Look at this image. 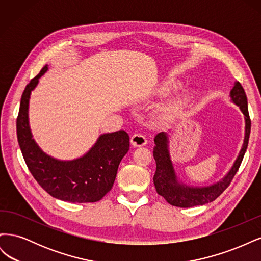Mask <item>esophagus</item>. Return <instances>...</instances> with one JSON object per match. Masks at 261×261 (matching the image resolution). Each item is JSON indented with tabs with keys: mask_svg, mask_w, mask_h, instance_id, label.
I'll return each mask as SVG.
<instances>
[{
	"mask_svg": "<svg viewBox=\"0 0 261 261\" xmlns=\"http://www.w3.org/2000/svg\"><path fill=\"white\" fill-rule=\"evenodd\" d=\"M130 144L134 147H143L147 144V139L141 134H134L130 138Z\"/></svg>",
	"mask_w": 261,
	"mask_h": 261,
	"instance_id": "34e87169",
	"label": "esophagus"
}]
</instances>
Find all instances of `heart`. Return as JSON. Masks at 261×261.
Returning <instances> with one entry per match:
<instances>
[{"label": "heart", "instance_id": "b5f03b06", "mask_svg": "<svg viewBox=\"0 0 261 261\" xmlns=\"http://www.w3.org/2000/svg\"><path fill=\"white\" fill-rule=\"evenodd\" d=\"M178 86H179V83L176 81H173V80L165 81L160 86V88H159V90H158V92H159L160 94H168L171 91L175 90ZM189 99H191V93H189L188 91H184L183 93H180L178 97H176V99H174L171 102V103L165 106V108L163 109V114L165 116L176 115L180 111V110H183L187 106V103L189 102Z\"/></svg>", "mask_w": 261, "mask_h": 261}]
</instances>
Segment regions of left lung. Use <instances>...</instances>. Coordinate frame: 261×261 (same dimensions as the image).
Masks as SVG:
<instances>
[{
  "label": "left lung",
  "instance_id": "obj_1",
  "mask_svg": "<svg viewBox=\"0 0 261 261\" xmlns=\"http://www.w3.org/2000/svg\"><path fill=\"white\" fill-rule=\"evenodd\" d=\"M230 98L234 105L238 106L245 120V136L240 153L234 161L232 168L217 183L209 186H189L179 181L173 165L170 154V140L168 133H159L154 137L153 156L156 163V170L153 176L155 191L172 206L180 208H191L195 206H202L208 202L216 200L230 185L234 175L238 172L243 158L248 146L250 134V118L247 108V97L244 88L239 82H235Z\"/></svg>",
  "mask_w": 261,
  "mask_h": 261
}]
</instances>
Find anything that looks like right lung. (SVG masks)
<instances>
[{
    "label": "right lung",
    "mask_w": 261,
    "mask_h": 261,
    "mask_svg": "<svg viewBox=\"0 0 261 261\" xmlns=\"http://www.w3.org/2000/svg\"><path fill=\"white\" fill-rule=\"evenodd\" d=\"M45 65L30 81L22 92L17 117V139L31 174L52 197L69 202H96L111 191L118 165L129 150V136L125 130L102 134L83 156L59 160L46 154L33 138L29 126L30 94L39 78L45 74Z\"/></svg>",
    "instance_id": "right-lung-1"
}]
</instances>
